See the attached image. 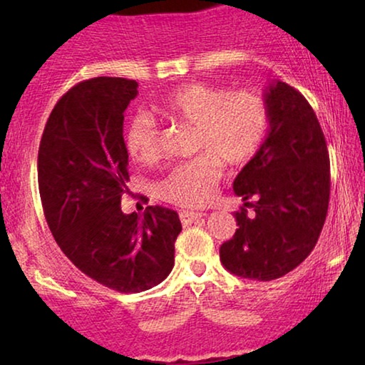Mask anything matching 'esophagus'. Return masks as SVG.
Listing matches in <instances>:
<instances>
[{"instance_id":"obj_1","label":"esophagus","mask_w":365,"mask_h":365,"mask_svg":"<svg viewBox=\"0 0 365 365\" xmlns=\"http://www.w3.org/2000/svg\"><path fill=\"white\" fill-rule=\"evenodd\" d=\"M204 214L202 212H194V211H181L179 212V217H181V222L184 226H189V224L201 221Z\"/></svg>"}]
</instances>
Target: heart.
Wrapping results in <instances>:
<instances>
[{"label": "heart", "mask_w": 365, "mask_h": 365, "mask_svg": "<svg viewBox=\"0 0 365 365\" xmlns=\"http://www.w3.org/2000/svg\"><path fill=\"white\" fill-rule=\"evenodd\" d=\"M159 116L194 126V149L201 156L178 164L159 184L169 202L201 207L214 196L221 166L247 163L262 146L269 128V106L256 91L231 93L224 88L191 83L153 104ZM124 146L133 161L149 164L159 158V131L149 116L139 114L126 126Z\"/></svg>", "instance_id": "b5f03b06"}]
</instances>
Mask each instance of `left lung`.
I'll list each match as a JSON object with an SVG mask.
<instances>
[{
  "label": "left lung",
  "instance_id": "8db88e82",
  "mask_svg": "<svg viewBox=\"0 0 365 365\" xmlns=\"http://www.w3.org/2000/svg\"><path fill=\"white\" fill-rule=\"evenodd\" d=\"M264 99L267 138L234 179L246 202L234 212L236 232L219 249L229 272L254 281L286 276L312 252L331 194L327 144L311 104L282 81L269 84Z\"/></svg>",
  "mask_w": 365,
  "mask_h": 365
}]
</instances>
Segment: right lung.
<instances>
[{"instance_id":"add662e5","label":"right lung","mask_w":365,"mask_h":365,"mask_svg":"<svg viewBox=\"0 0 365 365\" xmlns=\"http://www.w3.org/2000/svg\"><path fill=\"white\" fill-rule=\"evenodd\" d=\"M138 83L99 76L78 83L49 114L38 151L44 217L66 257L118 292L148 291L169 276L181 232L176 211H121L128 191L124 111Z\"/></svg>"}]
</instances>
